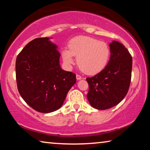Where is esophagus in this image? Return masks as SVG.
<instances>
[{"mask_svg": "<svg viewBox=\"0 0 150 150\" xmlns=\"http://www.w3.org/2000/svg\"><path fill=\"white\" fill-rule=\"evenodd\" d=\"M76 78H77V80H78V81L82 79V77H81V76L79 75H76Z\"/></svg>", "mask_w": 150, "mask_h": 150, "instance_id": "34e87169", "label": "esophagus"}]
</instances>
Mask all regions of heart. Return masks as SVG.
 Masks as SVG:
<instances>
[{
    "instance_id": "b5f03b06",
    "label": "heart",
    "mask_w": 150,
    "mask_h": 150,
    "mask_svg": "<svg viewBox=\"0 0 150 150\" xmlns=\"http://www.w3.org/2000/svg\"><path fill=\"white\" fill-rule=\"evenodd\" d=\"M110 55L108 45L93 38L80 35L70 40L69 49L62 52L63 62L67 67L74 64V56L81 70L88 75L100 73L107 65Z\"/></svg>"
}]
</instances>
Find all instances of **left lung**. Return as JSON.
<instances>
[{"label":"left lung","mask_w":150,"mask_h":150,"mask_svg":"<svg viewBox=\"0 0 150 150\" xmlns=\"http://www.w3.org/2000/svg\"><path fill=\"white\" fill-rule=\"evenodd\" d=\"M110 59L102 71L87 78L90 105L98 110L110 108L120 103L130 87L132 58L123 44L113 40L109 44Z\"/></svg>","instance_id":"1"}]
</instances>
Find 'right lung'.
<instances>
[{"instance_id": "right-lung-1", "label": "right lung", "mask_w": 150, "mask_h": 150, "mask_svg": "<svg viewBox=\"0 0 150 150\" xmlns=\"http://www.w3.org/2000/svg\"><path fill=\"white\" fill-rule=\"evenodd\" d=\"M30 42L16 60L17 87L22 98L38 112L50 113L62 107L76 75L60 67L58 47L50 39Z\"/></svg>"}]
</instances>
